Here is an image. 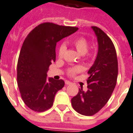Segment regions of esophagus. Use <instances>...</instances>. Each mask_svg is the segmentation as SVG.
<instances>
[{
  "mask_svg": "<svg viewBox=\"0 0 133 133\" xmlns=\"http://www.w3.org/2000/svg\"><path fill=\"white\" fill-rule=\"evenodd\" d=\"M72 83L71 82V81H65V84L66 85H70V84H71Z\"/></svg>",
  "mask_w": 133,
  "mask_h": 133,
  "instance_id": "1",
  "label": "esophagus"
}]
</instances>
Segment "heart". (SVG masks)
Returning a JSON list of instances; mask_svg holds the SVG:
<instances>
[{"mask_svg": "<svg viewBox=\"0 0 133 133\" xmlns=\"http://www.w3.org/2000/svg\"><path fill=\"white\" fill-rule=\"evenodd\" d=\"M72 44L74 45L80 54L81 55H87V58L89 59H94L95 57V54L94 52H88L89 49V42L86 37H78L74 39L72 42ZM66 49V46L64 44H61L58 50V56L59 58H62L64 55V53ZM84 70V68L81 66H73V67L69 68L67 71L68 76H76V74L78 73L81 72Z\"/></svg>", "mask_w": 133, "mask_h": 133, "instance_id": "1", "label": "heart"}]
</instances>
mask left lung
I'll return each mask as SVG.
<instances>
[{"instance_id":"1","label":"left lung","mask_w":133,"mask_h":133,"mask_svg":"<svg viewBox=\"0 0 133 133\" xmlns=\"http://www.w3.org/2000/svg\"><path fill=\"white\" fill-rule=\"evenodd\" d=\"M98 42V52L94 65L88 71V90L78 89L71 98L76 112L91 116L98 113L110 99L117 83L118 64L115 46L110 38L101 28L93 26Z\"/></svg>"}]
</instances>
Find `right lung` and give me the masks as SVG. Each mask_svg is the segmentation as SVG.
I'll return each instance as SVG.
<instances>
[{"label":"right lung","mask_w":133,"mask_h":133,"mask_svg":"<svg viewBox=\"0 0 133 133\" xmlns=\"http://www.w3.org/2000/svg\"><path fill=\"white\" fill-rule=\"evenodd\" d=\"M78 30L76 27L43 23L26 37L17 65V82L22 99L36 112H44L53 105L57 92L64 86L62 79L46 78L49 65L56 60L57 42Z\"/></svg>","instance_id":"right-lung-1"}]
</instances>
